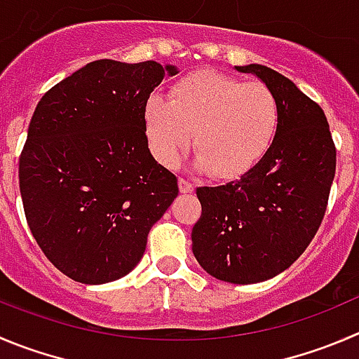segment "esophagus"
<instances>
[{
	"mask_svg": "<svg viewBox=\"0 0 359 359\" xmlns=\"http://www.w3.org/2000/svg\"><path fill=\"white\" fill-rule=\"evenodd\" d=\"M180 192L182 194H190L194 192V183H190L189 180H185V177H180Z\"/></svg>",
	"mask_w": 359,
	"mask_h": 359,
	"instance_id": "esophagus-1",
	"label": "esophagus"
}]
</instances>
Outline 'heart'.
<instances>
[{"label": "heart", "instance_id": "1", "mask_svg": "<svg viewBox=\"0 0 359 359\" xmlns=\"http://www.w3.org/2000/svg\"><path fill=\"white\" fill-rule=\"evenodd\" d=\"M144 126L149 149L163 165L177 162L194 134L196 165L220 180H238L275 142L280 102L261 81L243 83L222 72L197 70L172 84L169 100L148 98Z\"/></svg>", "mask_w": 359, "mask_h": 359}]
</instances>
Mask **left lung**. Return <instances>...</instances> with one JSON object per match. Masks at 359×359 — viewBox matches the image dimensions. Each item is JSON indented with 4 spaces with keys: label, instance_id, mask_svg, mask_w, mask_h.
Masks as SVG:
<instances>
[{
    "label": "left lung",
    "instance_id": "1",
    "mask_svg": "<svg viewBox=\"0 0 359 359\" xmlns=\"http://www.w3.org/2000/svg\"><path fill=\"white\" fill-rule=\"evenodd\" d=\"M255 74L280 102V126L264 158L238 182L199 187L203 213L192 250L211 276L257 284L287 269L313 240L326 213L337 149L319 104L262 65Z\"/></svg>",
    "mask_w": 359,
    "mask_h": 359
}]
</instances>
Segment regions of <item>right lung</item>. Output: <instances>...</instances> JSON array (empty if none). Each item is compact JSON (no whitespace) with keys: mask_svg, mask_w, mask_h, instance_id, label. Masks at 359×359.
I'll list each match as a JSON object with an SVG mask.
<instances>
[{"mask_svg":"<svg viewBox=\"0 0 359 359\" xmlns=\"http://www.w3.org/2000/svg\"><path fill=\"white\" fill-rule=\"evenodd\" d=\"M176 67L91 61L36 105L19 158L26 220L46 257L75 282L105 284L137 266L177 177L148 148L144 107Z\"/></svg>","mask_w":359,"mask_h":359,"instance_id":"1","label":"right lung"}]
</instances>
